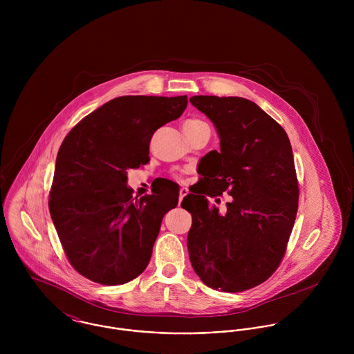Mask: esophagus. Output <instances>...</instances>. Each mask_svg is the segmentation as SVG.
Listing matches in <instances>:
<instances>
[{
    "mask_svg": "<svg viewBox=\"0 0 354 354\" xmlns=\"http://www.w3.org/2000/svg\"><path fill=\"white\" fill-rule=\"evenodd\" d=\"M187 194H188L187 188H180V199H178V202L181 203V201L187 196Z\"/></svg>",
    "mask_w": 354,
    "mask_h": 354,
    "instance_id": "esophagus-1",
    "label": "esophagus"
}]
</instances>
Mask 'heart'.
Masks as SVG:
<instances>
[{"label": "heart", "mask_w": 354, "mask_h": 354, "mask_svg": "<svg viewBox=\"0 0 354 354\" xmlns=\"http://www.w3.org/2000/svg\"><path fill=\"white\" fill-rule=\"evenodd\" d=\"M201 122H203L201 120H187L185 124H184V127H194V125H198V124H201Z\"/></svg>", "instance_id": "b5f03b06"}]
</instances>
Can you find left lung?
Here are the masks:
<instances>
[{
    "label": "left lung",
    "mask_w": 354,
    "mask_h": 354,
    "mask_svg": "<svg viewBox=\"0 0 354 354\" xmlns=\"http://www.w3.org/2000/svg\"><path fill=\"white\" fill-rule=\"evenodd\" d=\"M191 103L216 128L219 152L198 166L208 189L189 194L181 207L192 214L187 244L204 285L244 292L278 268L296 221L299 183L285 129L254 102L240 97L195 95ZM226 190L225 214L209 209L205 196Z\"/></svg>",
    "instance_id": "left-lung-1"
}]
</instances>
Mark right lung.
<instances>
[{
    "label": "right lung",
    "instance_id": "1",
    "mask_svg": "<svg viewBox=\"0 0 354 354\" xmlns=\"http://www.w3.org/2000/svg\"><path fill=\"white\" fill-rule=\"evenodd\" d=\"M183 97H118L84 117L64 139L51 185V219L72 267L102 285L139 277L151 259L165 214L178 203L170 183L140 199L127 171L150 160V142L177 120Z\"/></svg>",
    "mask_w": 354,
    "mask_h": 354
}]
</instances>
